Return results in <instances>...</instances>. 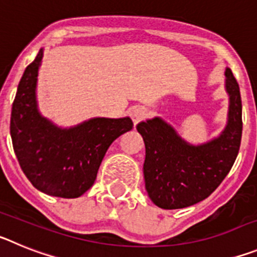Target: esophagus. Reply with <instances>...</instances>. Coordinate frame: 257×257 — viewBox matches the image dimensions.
<instances>
[{"instance_id": "34e87169", "label": "esophagus", "mask_w": 257, "mask_h": 257, "mask_svg": "<svg viewBox=\"0 0 257 257\" xmlns=\"http://www.w3.org/2000/svg\"><path fill=\"white\" fill-rule=\"evenodd\" d=\"M130 117L134 121V123H139L140 121H143L145 117H147V110L143 106H135L130 110Z\"/></svg>"}]
</instances>
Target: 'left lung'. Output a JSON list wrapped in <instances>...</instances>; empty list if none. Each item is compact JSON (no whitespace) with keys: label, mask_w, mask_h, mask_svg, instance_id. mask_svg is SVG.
Segmentation results:
<instances>
[{"label":"left lung","mask_w":257,"mask_h":257,"mask_svg":"<svg viewBox=\"0 0 257 257\" xmlns=\"http://www.w3.org/2000/svg\"><path fill=\"white\" fill-rule=\"evenodd\" d=\"M225 77L228 123L215 139L192 145L160 117L136 126L145 144V189L158 207L176 210L196 205L207 198L230 171L242 138V100L229 68Z\"/></svg>","instance_id":"left-lung-1"}]
</instances>
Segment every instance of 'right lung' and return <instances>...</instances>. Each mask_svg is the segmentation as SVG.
<instances>
[{
	"label": "right lung",
	"instance_id": "1",
	"mask_svg": "<svg viewBox=\"0 0 257 257\" xmlns=\"http://www.w3.org/2000/svg\"><path fill=\"white\" fill-rule=\"evenodd\" d=\"M41 49L26 68L11 109L14 152L32 185L49 196L77 198L92 187L113 142L133 128L130 117L91 118L60 128L38 112L36 87Z\"/></svg>",
	"mask_w": 257,
	"mask_h": 257
}]
</instances>
